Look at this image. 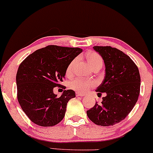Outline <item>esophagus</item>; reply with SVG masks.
I'll return each instance as SVG.
<instances>
[{
	"label": "esophagus",
	"instance_id": "34e87169",
	"mask_svg": "<svg viewBox=\"0 0 153 153\" xmlns=\"http://www.w3.org/2000/svg\"><path fill=\"white\" fill-rule=\"evenodd\" d=\"M76 96L77 97H83V96H85V94L82 93H80V92H76Z\"/></svg>",
	"mask_w": 153,
	"mask_h": 153
}]
</instances>
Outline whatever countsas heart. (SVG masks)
<instances>
[{
    "instance_id": "b5f03b06",
    "label": "heart",
    "mask_w": 153,
    "mask_h": 153,
    "mask_svg": "<svg viewBox=\"0 0 153 153\" xmlns=\"http://www.w3.org/2000/svg\"><path fill=\"white\" fill-rule=\"evenodd\" d=\"M88 61L89 65H90V68H92L93 65L97 64V63H102V58L98 54L95 53H90L88 55ZM75 60H73L71 61L70 64L67 68L66 73L68 75L71 74L72 72V69L73 65L75 64ZM95 83L93 80H83V79L77 78L73 80L69 84V86L71 89L74 90L75 91H78L79 92H85L88 90H90L91 88L94 86Z\"/></svg>"
}]
</instances>
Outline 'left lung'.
<instances>
[{"instance_id": "obj_1", "label": "left lung", "mask_w": 153, "mask_h": 153, "mask_svg": "<svg viewBox=\"0 0 153 153\" xmlns=\"http://www.w3.org/2000/svg\"><path fill=\"white\" fill-rule=\"evenodd\" d=\"M105 65V75L96 92H105L100 104L96 102L87 115L92 122L109 126L125 119L138 101L140 77L137 65L126 54L111 46H93Z\"/></svg>"}]
</instances>
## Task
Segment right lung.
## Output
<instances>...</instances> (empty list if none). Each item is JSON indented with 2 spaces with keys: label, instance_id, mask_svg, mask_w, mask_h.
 Instances as JSON below:
<instances>
[{
  "label": "right lung",
  "instance_id": "add662e5",
  "mask_svg": "<svg viewBox=\"0 0 153 153\" xmlns=\"http://www.w3.org/2000/svg\"><path fill=\"white\" fill-rule=\"evenodd\" d=\"M82 51L80 48L49 45L36 50L21 63L16 75L17 100L35 124L53 126L62 121L67 103L75 97V92L64 90L58 97L53 89L61 85L59 83L68 65Z\"/></svg>",
  "mask_w": 153,
  "mask_h": 153
}]
</instances>
